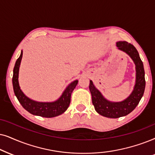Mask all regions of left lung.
I'll use <instances>...</instances> for the list:
<instances>
[{
    "label": "left lung",
    "mask_w": 155,
    "mask_h": 155,
    "mask_svg": "<svg viewBox=\"0 0 155 155\" xmlns=\"http://www.w3.org/2000/svg\"><path fill=\"white\" fill-rule=\"evenodd\" d=\"M116 46L120 50L127 54L135 64L136 80L134 89L126 99L120 102H111L103 96L99 91L95 87L92 81H90L89 89L92 96V103L96 112L103 116L117 118L125 116L131 113L136 108L141 100L145 88V70L143 63L140 59L139 53L135 47L127 42H117Z\"/></svg>",
    "instance_id": "left-lung-1"
}]
</instances>
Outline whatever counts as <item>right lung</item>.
<instances>
[{"instance_id":"right-lung-1","label":"right lung","mask_w":155,"mask_h":155,"mask_svg":"<svg viewBox=\"0 0 155 155\" xmlns=\"http://www.w3.org/2000/svg\"><path fill=\"white\" fill-rule=\"evenodd\" d=\"M22 57V51H21L19 58L16 61L13 69V86L15 96L18 101L27 111L31 114L39 115L44 117H53L58 116L64 113L69 107L71 101V95L74 88L77 85L78 80L71 82L66 88L58 100L54 102H38L29 98L23 94L20 89L18 82V74L19 68Z\"/></svg>"}]
</instances>
